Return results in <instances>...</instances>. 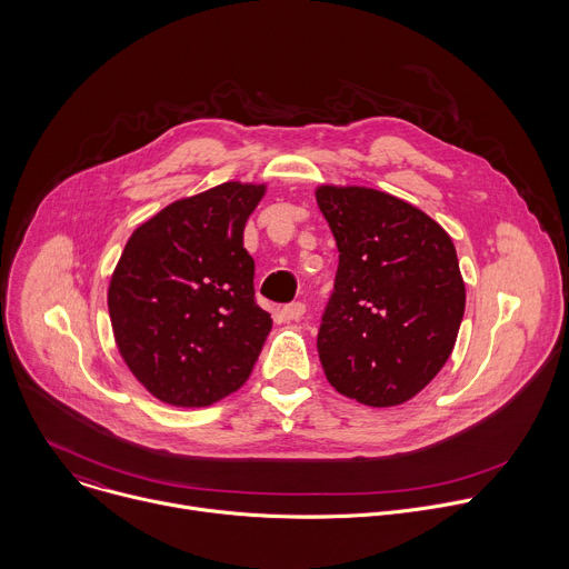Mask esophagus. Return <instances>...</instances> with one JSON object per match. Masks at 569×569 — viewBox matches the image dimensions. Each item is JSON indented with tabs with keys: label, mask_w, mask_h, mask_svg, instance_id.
Segmentation results:
<instances>
[{
	"label": "esophagus",
	"mask_w": 569,
	"mask_h": 569,
	"mask_svg": "<svg viewBox=\"0 0 569 569\" xmlns=\"http://www.w3.org/2000/svg\"><path fill=\"white\" fill-rule=\"evenodd\" d=\"M303 312H306V303H301V301H295V303H288L281 308L283 321H297L303 317Z\"/></svg>",
	"instance_id": "esophagus-1"
}]
</instances>
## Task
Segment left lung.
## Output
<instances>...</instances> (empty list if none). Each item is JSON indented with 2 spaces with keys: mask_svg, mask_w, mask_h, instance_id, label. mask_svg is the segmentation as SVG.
<instances>
[{
  "mask_svg": "<svg viewBox=\"0 0 569 569\" xmlns=\"http://www.w3.org/2000/svg\"><path fill=\"white\" fill-rule=\"evenodd\" d=\"M315 198L340 252L317 336L323 373L369 408L408 402L457 342L466 286L452 238L385 191L321 184Z\"/></svg>",
  "mask_w": 569,
  "mask_h": 569,
  "instance_id": "1",
  "label": "left lung"
}]
</instances>
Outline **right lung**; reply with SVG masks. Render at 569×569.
<instances>
[{"label":"right lung","instance_id":"obj_1","mask_svg":"<svg viewBox=\"0 0 569 569\" xmlns=\"http://www.w3.org/2000/svg\"><path fill=\"white\" fill-rule=\"evenodd\" d=\"M266 184L171 202L128 238L108 288L117 349L157 400L207 408L246 385L272 317L254 301L246 222Z\"/></svg>","mask_w":569,"mask_h":569}]
</instances>
